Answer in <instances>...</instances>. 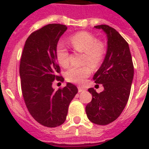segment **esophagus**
I'll return each mask as SVG.
<instances>
[{"label": "esophagus", "mask_w": 149, "mask_h": 149, "mask_svg": "<svg viewBox=\"0 0 149 149\" xmlns=\"http://www.w3.org/2000/svg\"><path fill=\"white\" fill-rule=\"evenodd\" d=\"M85 91V89L81 87V86H78V91H79V93H80V92H83V91Z\"/></svg>", "instance_id": "esophagus-1"}]
</instances>
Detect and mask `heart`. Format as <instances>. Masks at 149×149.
I'll use <instances>...</instances> for the list:
<instances>
[{"mask_svg":"<svg viewBox=\"0 0 149 149\" xmlns=\"http://www.w3.org/2000/svg\"><path fill=\"white\" fill-rule=\"evenodd\" d=\"M70 44L75 50L84 52L83 63H88L78 66L71 65L65 72V79L75 84H84L86 78L91 75V65L93 69L97 68L104 58V49L97 38L89 32L82 31L72 36L70 39ZM56 59L63 67L69 64V52L63 43H59L56 49Z\"/></svg>","mask_w":149,"mask_h":149,"instance_id":"1","label":"heart"}]
</instances>
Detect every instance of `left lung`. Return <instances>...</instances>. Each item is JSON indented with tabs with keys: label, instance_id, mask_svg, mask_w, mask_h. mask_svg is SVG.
I'll use <instances>...</instances> for the list:
<instances>
[{
	"label": "left lung",
	"instance_id": "1",
	"mask_svg": "<svg viewBox=\"0 0 149 149\" xmlns=\"http://www.w3.org/2000/svg\"><path fill=\"white\" fill-rule=\"evenodd\" d=\"M106 34L107 48L104 60L93 76L96 84H103L104 91L97 93L88 89L92 100L86 107L87 118L96 125L113 122L122 113L129 98L134 77V66L128 44L111 27L94 26Z\"/></svg>",
	"mask_w": 149,
	"mask_h": 149
}]
</instances>
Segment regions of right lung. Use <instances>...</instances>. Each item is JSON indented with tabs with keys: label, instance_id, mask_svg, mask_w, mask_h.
<instances>
[{
	"label": "right lung",
	"instance_id": "obj_1",
	"mask_svg": "<svg viewBox=\"0 0 149 149\" xmlns=\"http://www.w3.org/2000/svg\"><path fill=\"white\" fill-rule=\"evenodd\" d=\"M67 30L64 24H49L31 33L27 38L20 63L22 95L29 113L43 126L55 127L66 119L70 102L78 92L67 83L55 91V79L63 81L56 56L59 38Z\"/></svg>",
	"mask_w": 149,
	"mask_h": 149
}]
</instances>
